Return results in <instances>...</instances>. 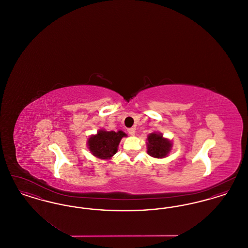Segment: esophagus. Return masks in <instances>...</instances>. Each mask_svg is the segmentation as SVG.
<instances>
[{
    "mask_svg": "<svg viewBox=\"0 0 248 248\" xmlns=\"http://www.w3.org/2000/svg\"><path fill=\"white\" fill-rule=\"evenodd\" d=\"M127 132L129 133V135H131V136H134L135 135V133H136V130H135V128H128L127 129Z\"/></svg>",
    "mask_w": 248,
    "mask_h": 248,
    "instance_id": "obj_1",
    "label": "esophagus"
}]
</instances>
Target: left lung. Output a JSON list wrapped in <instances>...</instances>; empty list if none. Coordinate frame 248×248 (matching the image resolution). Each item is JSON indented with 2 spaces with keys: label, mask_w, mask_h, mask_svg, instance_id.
Listing matches in <instances>:
<instances>
[{
  "label": "left lung",
  "mask_w": 248,
  "mask_h": 248,
  "mask_svg": "<svg viewBox=\"0 0 248 248\" xmlns=\"http://www.w3.org/2000/svg\"><path fill=\"white\" fill-rule=\"evenodd\" d=\"M148 154L154 158H164L171 150V142L162 135L153 133L148 137Z\"/></svg>",
  "instance_id": "left-lung-1"
}]
</instances>
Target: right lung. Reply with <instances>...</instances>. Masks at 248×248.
<instances>
[{
    "label": "right lung",
    "instance_id": "1",
    "mask_svg": "<svg viewBox=\"0 0 248 248\" xmlns=\"http://www.w3.org/2000/svg\"><path fill=\"white\" fill-rule=\"evenodd\" d=\"M126 137L123 131L100 130L95 136L88 140V148L94 156L100 159H109L118 151V145L122 138Z\"/></svg>",
    "mask_w": 248,
    "mask_h": 248
}]
</instances>
